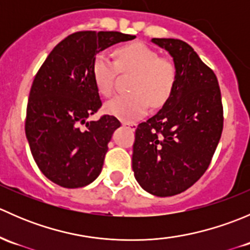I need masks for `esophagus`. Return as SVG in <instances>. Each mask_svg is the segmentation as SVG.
I'll return each instance as SVG.
<instances>
[{"label": "esophagus", "instance_id": "34e87169", "mask_svg": "<svg viewBox=\"0 0 250 250\" xmlns=\"http://www.w3.org/2000/svg\"><path fill=\"white\" fill-rule=\"evenodd\" d=\"M122 125H127V127L130 128L132 130H134L135 127H137V125H135V123H133V122H122Z\"/></svg>", "mask_w": 250, "mask_h": 250}]
</instances>
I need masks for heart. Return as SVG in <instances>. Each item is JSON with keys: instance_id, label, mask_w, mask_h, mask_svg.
I'll return each mask as SVG.
<instances>
[{"instance_id": "obj_1", "label": "heart", "mask_w": 250, "mask_h": 250, "mask_svg": "<svg viewBox=\"0 0 250 250\" xmlns=\"http://www.w3.org/2000/svg\"><path fill=\"white\" fill-rule=\"evenodd\" d=\"M117 62L106 53H98L92 62V75L98 92L110 97L118 71L135 72L130 94H121L105 105V111L123 122L139 120L150 104L162 106L172 97L178 81V67L169 58H161L157 50L141 42L125 44L116 52Z\"/></svg>"}]
</instances>
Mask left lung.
<instances>
[{"label": "left lung", "instance_id": "8db88e82", "mask_svg": "<svg viewBox=\"0 0 250 250\" xmlns=\"http://www.w3.org/2000/svg\"><path fill=\"white\" fill-rule=\"evenodd\" d=\"M152 42L173 57L178 81L162 109L135 129L132 162L144 190L168 197L188 190L208 169L224 110L218 78L190 44L175 39Z\"/></svg>", "mask_w": 250, "mask_h": 250}]
</instances>
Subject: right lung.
Listing matches in <instances>:
<instances>
[{
	"label": "right lung",
	"instance_id": "add662e5",
	"mask_svg": "<svg viewBox=\"0 0 250 250\" xmlns=\"http://www.w3.org/2000/svg\"><path fill=\"white\" fill-rule=\"evenodd\" d=\"M117 31H78L54 47L30 89L25 134L42 173L57 185L77 188L102 173L107 144L120 121L104 115L87 121L102 107L92 75L95 55L134 40Z\"/></svg>",
	"mask_w": 250,
	"mask_h": 250
}]
</instances>
